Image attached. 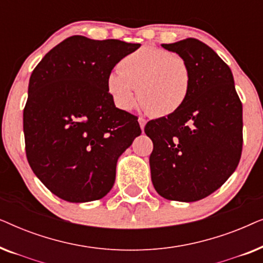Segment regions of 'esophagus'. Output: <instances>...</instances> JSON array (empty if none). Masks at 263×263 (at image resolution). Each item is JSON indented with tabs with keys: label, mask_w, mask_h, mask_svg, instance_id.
I'll return each instance as SVG.
<instances>
[{
	"label": "esophagus",
	"mask_w": 263,
	"mask_h": 263,
	"mask_svg": "<svg viewBox=\"0 0 263 263\" xmlns=\"http://www.w3.org/2000/svg\"><path fill=\"white\" fill-rule=\"evenodd\" d=\"M139 123H140V127H141V129L143 130V128H145V125H146V120H145V118L139 117Z\"/></svg>",
	"instance_id": "1"
}]
</instances>
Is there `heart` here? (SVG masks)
Listing matches in <instances>:
<instances>
[{
    "label": "heart",
    "mask_w": 263,
    "mask_h": 263,
    "mask_svg": "<svg viewBox=\"0 0 263 263\" xmlns=\"http://www.w3.org/2000/svg\"><path fill=\"white\" fill-rule=\"evenodd\" d=\"M118 70L106 79L115 105L130 110L138 99L153 117H165L183 106L192 87V69L182 56L154 46H141L125 55Z\"/></svg>",
    "instance_id": "1"
}]
</instances>
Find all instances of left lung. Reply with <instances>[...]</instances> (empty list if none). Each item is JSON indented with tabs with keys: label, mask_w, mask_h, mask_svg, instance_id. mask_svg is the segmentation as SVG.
Returning a JSON list of instances; mask_svg holds the SVG:
<instances>
[{
	"label": "left lung",
	"mask_w": 263,
	"mask_h": 263,
	"mask_svg": "<svg viewBox=\"0 0 263 263\" xmlns=\"http://www.w3.org/2000/svg\"><path fill=\"white\" fill-rule=\"evenodd\" d=\"M161 46L186 60L193 79L181 109L146 124L151 177L164 199L193 202L220 188L239 163L242 102L231 69L204 43L186 38Z\"/></svg>",
	"instance_id": "left-lung-1"
}]
</instances>
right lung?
I'll list each match as a JSON object with an SVG mask.
<instances>
[{"label": "right lung", "mask_w": 263, "mask_h": 263, "mask_svg": "<svg viewBox=\"0 0 263 263\" xmlns=\"http://www.w3.org/2000/svg\"><path fill=\"white\" fill-rule=\"evenodd\" d=\"M141 44L73 35L32 71L24 109L28 164L69 202L99 200L112 188L118 157L141 134L138 116L115 106L106 79Z\"/></svg>", "instance_id": "add662e5"}]
</instances>
